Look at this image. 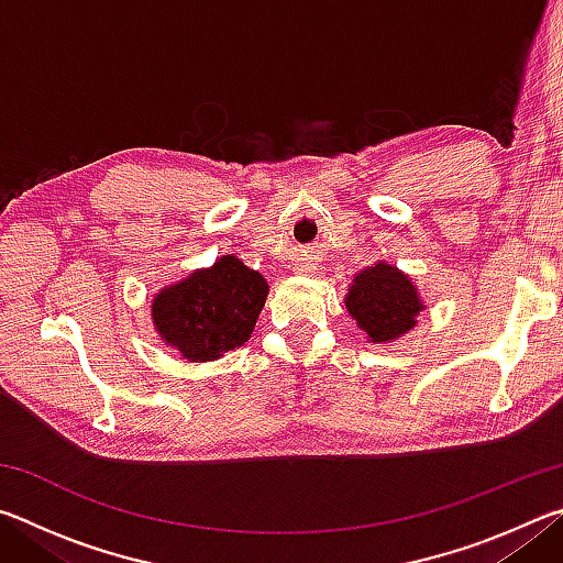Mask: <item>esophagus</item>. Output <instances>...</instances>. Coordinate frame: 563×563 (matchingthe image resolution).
I'll return each mask as SVG.
<instances>
[{"mask_svg": "<svg viewBox=\"0 0 563 563\" xmlns=\"http://www.w3.org/2000/svg\"><path fill=\"white\" fill-rule=\"evenodd\" d=\"M302 273H308V271H302Z\"/></svg>", "mask_w": 563, "mask_h": 563, "instance_id": "esophagus-1", "label": "esophagus"}]
</instances>
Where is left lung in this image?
I'll list each match as a JSON object with an SVG mask.
<instances>
[{"label":"left lung","mask_w":563,"mask_h":563,"mask_svg":"<svg viewBox=\"0 0 563 563\" xmlns=\"http://www.w3.org/2000/svg\"><path fill=\"white\" fill-rule=\"evenodd\" d=\"M424 308L412 278L385 261L360 271L345 295V310L373 345L405 338Z\"/></svg>","instance_id":"obj_1"}]
</instances>
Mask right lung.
<instances>
[{
    "mask_svg": "<svg viewBox=\"0 0 563 563\" xmlns=\"http://www.w3.org/2000/svg\"><path fill=\"white\" fill-rule=\"evenodd\" d=\"M268 298V283L235 255L161 288L151 320L161 342L188 362H211L251 340Z\"/></svg>",
    "mask_w": 563,
    "mask_h": 563,
    "instance_id": "obj_1",
    "label": "right lung"
}]
</instances>
